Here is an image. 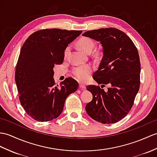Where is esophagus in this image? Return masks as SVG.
Segmentation results:
<instances>
[{
	"label": "esophagus",
	"instance_id": "obj_1",
	"mask_svg": "<svg viewBox=\"0 0 157 157\" xmlns=\"http://www.w3.org/2000/svg\"><path fill=\"white\" fill-rule=\"evenodd\" d=\"M79 88H82L83 90H84L86 88V87L84 84H82V83H79Z\"/></svg>",
	"mask_w": 157,
	"mask_h": 157
}]
</instances>
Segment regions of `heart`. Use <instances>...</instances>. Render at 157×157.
Instances as JSON below:
<instances>
[{"label":"heart","mask_w":157,"mask_h":157,"mask_svg":"<svg viewBox=\"0 0 157 157\" xmlns=\"http://www.w3.org/2000/svg\"><path fill=\"white\" fill-rule=\"evenodd\" d=\"M77 45L79 48L86 53H90L92 52L93 49L95 47V43L92 39L87 37H83L80 38ZM69 48H66L65 51V56H66L68 52ZM92 71V67L90 65H81V66L75 67L72 70V74L74 77L80 82H85L88 79L90 74Z\"/></svg>","instance_id":"1"}]
</instances>
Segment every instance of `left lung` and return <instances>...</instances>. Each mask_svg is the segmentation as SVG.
Instances as JSON below:
<instances>
[{
    "label": "left lung",
    "mask_w": 157,
    "mask_h": 157,
    "mask_svg": "<svg viewBox=\"0 0 157 157\" xmlns=\"http://www.w3.org/2000/svg\"><path fill=\"white\" fill-rule=\"evenodd\" d=\"M82 35L100 41L104 55L93 78L101 86H110L106 92L98 86H87L93 99L86 104V112L97 122L116 123L128 114L139 90L137 48L125 33L116 28L87 31Z\"/></svg>",
    "instance_id": "obj_1"
}]
</instances>
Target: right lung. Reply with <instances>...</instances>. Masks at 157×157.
Here are the masks:
<instances>
[{"mask_svg": "<svg viewBox=\"0 0 157 157\" xmlns=\"http://www.w3.org/2000/svg\"><path fill=\"white\" fill-rule=\"evenodd\" d=\"M82 31L45 29L34 32L21 47L15 70L19 100L25 111L39 122L57 118L65 101L78 88L71 78L56 85L53 67L63 61L64 51Z\"/></svg>", "mask_w": 157, "mask_h": 157, "instance_id": "1", "label": "right lung"}]
</instances>
